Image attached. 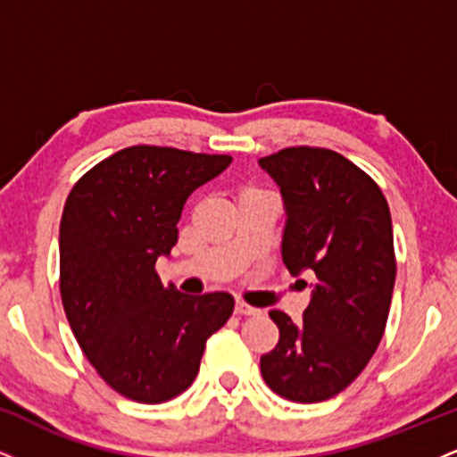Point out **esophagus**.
Masks as SVG:
<instances>
[{
    "instance_id": "obj_1",
    "label": "esophagus",
    "mask_w": 457,
    "mask_h": 457,
    "mask_svg": "<svg viewBox=\"0 0 457 457\" xmlns=\"http://www.w3.org/2000/svg\"><path fill=\"white\" fill-rule=\"evenodd\" d=\"M236 313H238V316H260V309L258 307H251V305H246L245 301H236Z\"/></svg>"
}]
</instances>
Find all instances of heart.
Here are the masks:
<instances>
[{
  "label": "heart",
  "mask_w": 457,
  "mask_h": 457,
  "mask_svg": "<svg viewBox=\"0 0 457 457\" xmlns=\"http://www.w3.org/2000/svg\"><path fill=\"white\" fill-rule=\"evenodd\" d=\"M245 191H255V188H253V187H246V188H245Z\"/></svg>",
  "instance_id": "1"
}]
</instances>
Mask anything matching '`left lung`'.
Listing matches in <instances>:
<instances>
[{
    "mask_svg": "<svg viewBox=\"0 0 457 457\" xmlns=\"http://www.w3.org/2000/svg\"><path fill=\"white\" fill-rule=\"evenodd\" d=\"M260 165L286 204L283 264L292 275H316L303 322L269 313L279 344L260 359L262 378L290 402L330 400L365 370L385 335L395 286L389 204L339 152L296 145Z\"/></svg>",
    "mask_w": 457,
    "mask_h": 457,
    "instance_id": "8db88e82",
    "label": "left lung"
}]
</instances>
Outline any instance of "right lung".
<instances>
[{
	"mask_svg": "<svg viewBox=\"0 0 457 457\" xmlns=\"http://www.w3.org/2000/svg\"><path fill=\"white\" fill-rule=\"evenodd\" d=\"M232 162L130 145L86 171L60 221V295L83 354L120 395L161 403L195 380L206 339L228 322V292L188 296L162 286L187 197Z\"/></svg>",
	"mask_w": 457,
	"mask_h": 457,
	"instance_id": "right-lung-1",
	"label": "right lung"
}]
</instances>
